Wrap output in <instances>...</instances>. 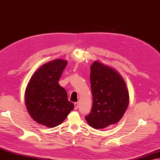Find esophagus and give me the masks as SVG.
<instances>
[{"label":"esophagus","instance_id":"1","mask_svg":"<svg viewBox=\"0 0 160 160\" xmlns=\"http://www.w3.org/2000/svg\"><path fill=\"white\" fill-rule=\"evenodd\" d=\"M78 106H79V105H78V103L77 102L74 103V110H77Z\"/></svg>","mask_w":160,"mask_h":160}]
</instances>
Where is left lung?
<instances>
[{"label": "left lung", "instance_id": "obj_1", "mask_svg": "<svg viewBox=\"0 0 160 160\" xmlns=\"http://www.w3.org/2000/svg\"><path fill=\"white\" fill-rule=\"evenodd\" d=\"M90 70L93 104L85 118L92 128H105L122 119L128 106V92L124 81L112 68L96 61Z\"/></svg>", "mask_w": 160, "mask_h": 160}]
</instances>
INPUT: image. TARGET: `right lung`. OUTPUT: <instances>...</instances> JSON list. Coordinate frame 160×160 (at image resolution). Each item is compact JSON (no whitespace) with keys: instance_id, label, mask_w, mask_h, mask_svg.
<instances>
[{"instance_id":"1","label":"right lung","mask_w":160,"mask_h":160,"mask_svg":"<svg viewBox=\"0 0 160 160\" xmlns=\"http://www.w3.org/2000/svg\"><path fill=\"white\" fill-rule=\"evenodd\" d=\"M68 62L56 59L44 64L34 74L25 90V104L32 118L40 124L54 128L63 122L74 104L66 90L58 84Z\"/></svg>"}]
</instances>
